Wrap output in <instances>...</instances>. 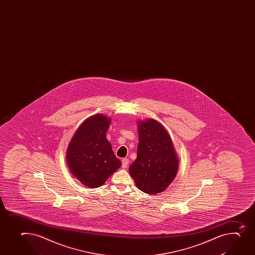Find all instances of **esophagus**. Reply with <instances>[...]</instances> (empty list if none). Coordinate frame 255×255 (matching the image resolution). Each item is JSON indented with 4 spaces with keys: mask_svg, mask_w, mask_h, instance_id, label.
I'll return each mask as SVG.
<instances>
[{
    "mask_svg": "<svg viewBox=\"0 0 255 255\" xmlns=\"http://www.w3.org/2000/svg\"><path fill=\"white\" fill-rule=\"evenodd\" d=\"M121 162H122V168L126 169V168L128 167V164H129V159H126V158H124Z\"/></svg>",
    "mask_w": 255,
    "mask_h": 255,
    "instance_id": "obj_1",
    "label": "esophagus"
}]
</instances>
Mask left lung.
Listing matches in <instances>:
<instances>
[{
  "instance_id": "8db88e82",
  "label": "left lung",
  "mask_w": 255,
  "mask_h": 255,
  "mask_svg": "<svg viewBox=\"0 0 255 255\" xmlns=\"http://www.w3.org/2000/svg\"><path fill=\"white\" fill-rule=\"evenodd\" d=\"M137 126V158L129 166V174L141 191L159 194L175 178L179 159L171 138L161 124L154 119H148L138 121Z\"/></svg>"
}]
</instances>
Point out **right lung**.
Masks as SVG:
<instances>
[{
    "instance_id": "right-lung-1",
    "label": "right lung",
    "mask_w": 255,
    "mask_h": 255,
    "mask_svg": "<svg viewBox=\"0 0 255 255\" xmlns=\"http://www.w3.org/2000/svg\"><path fill=\"white\" fill-rule=\"evenodd\" d=\"M111 119L97 114L86 119L72 137L66 152L71 174L85 186L97 188L121 166L106 139Z\"/></svg>"
}]
</instances>
